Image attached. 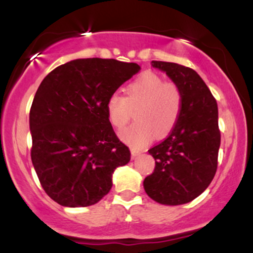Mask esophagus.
<instances>
[{
    "instance_id": "obj_1",
    "label": "esophagus",
    "mask_w": 253,
    "mask_h": 253,
    "mask_svg": "<svg viewBox=\"0 0 253 253\" xmlns=\"http://www.w3.org/2000/svg\"><path fill=\"white\" fill-rule=\"evenodd\" d=\"M140 151H136V150H134V149H132L130 150V155H132V158L134 159V158H136V157L138 156H140Z\"/></svg>"
}]
</instances>
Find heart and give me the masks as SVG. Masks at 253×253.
I'll return each instance as SVG.
<instances>
[{
    "instance_id": "1",
    "label": "heart",
    "mask_w": 253,
    "mask_h": 253,
    "mask_svg": "<svg viewBox=\"0 0 253 253\" xmlns=\"http://www.w3.org/2000/svg\"><path fill=\"white\" fill-rule=\"evenodd\" d=\"M126 96L110 95L106 103L109 123L121 129L134 110L135 123L120 132L121 140L143 147L152 138H163L176 126L182 109V95L173 83H165L152 72L135 78L127 85Z\"/></svg>"
}]
</instances>
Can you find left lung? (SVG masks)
I'll use <instances>...</instances> for the list:
<instances>
[{"label":"left lung","instance_id":"8db88e82","mask_svg":"<svg viewBox=\"0 0 253 253\" xmlns=\"http://www.w3.org/2000/svg\"><path fill=\"white\" fill-rule=\"evenodd\" d=\"M151 65L165 72L179 89L182 109L170 135L149 150L156 167L144 179V189L161 205H184L201 195L216 172L220 147L217 104L193 69L157 60Z\"/></svg>","mask_w":253,"mask_h":253}]
</instances>
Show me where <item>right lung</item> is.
Returning <instances> with one entry per match:
<instances>
[{
	"mask_svg": "<svg viewBox=\"0 0 253 253\" xmlns=\"http://www.w3.org/2000/svg\"><path fill=\"white\" fill-rule=\"evenodd\" d=\"M136 63L86 58L58 66L42 80L30 112L32 163L43 190L64 207L95 205L130 152L113 130L106 103Z\"/></svg>",
	"mask_w": 253,
	"mask_h": 253,
	"instance_id": "obj_1",
	"label": "right lung"
}]
</instances>
